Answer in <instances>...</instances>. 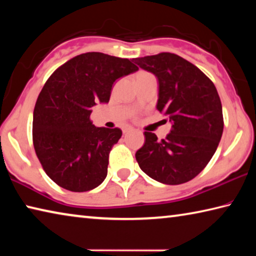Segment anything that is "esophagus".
<instances>
[{
  "instance_id": "obj_1",
  "label": "esophagus",
  "mask_w": 256,
  "mask_h": 256,
  "mask_svg": "<svg viewBox=\"0 0 256 256\" xmlns=\"http://www.w3.org/2000/svg\"><path fill=\"white\" fill-rule=\"evenodd\" d=\"M132 128L131 126H125V128H123V130H122V131H123V133L125 134V133H128V132H130V131H132Z\"/></svg>"
}]
</instances>
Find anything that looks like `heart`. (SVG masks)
Instances as JSON below:
<instances>
[{
  "mask_svg": "<svg viewBox=\"0 0 256 256\" xmlns=\"http://www.w3.org/2000/svg\"><path fill=\"white\" fill-rule=\"evenodd\" d=\"M144 72H140V73H138V74H144ZM138 74H136V76H138Z\"/></svg>",
  "mask_w": 256,
  "mask_h": 256,
  "instance_id": "b5f03b06",
  "label": "heart"
}]
</instances>
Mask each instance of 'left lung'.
Returning <instances> with one entry per match:
<instances>
[{
  "label": "left lung",
  "instance_id": "8db88e82",
  "mask_svg": "<svg viewBox=\"0 0 256 256\" xmlns=\"http://www.w3.org/2000/svg\"><path fill=\"white\" fill-rule=\"evenodd\" d=\"M134 62L157 78V110L172 124L170 133L162 140L144 132L146 142L136 151V162L160 183H186L203 170L222 138L224 118L218 92L200 68L176 54L160 53Z\"/></svg>",
  "mask_w": 256,
  "mask_h": 256
}]
</instances>
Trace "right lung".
I'll return each mask as SVG.
<instances>
[{
	"mask_svg": "<svg viewBox=\"0 0 256 256\" xmlns=\"http://www.w3.org/2000/svg\"><path fill=\"white\" fill-rule=\"evenodd\" d=\"M138 70L128 58L92 52L68 60L46 81L34 105L32 140L45 172L60 188L86 192L106 178L122 131L94 126L90 115L110 102L116 80Z\"/></svg>",
	"mask_w": 256,
	"mask_h": 256,
	"instance_id": "1",
	"label": "right lung"
}]
</instances>
